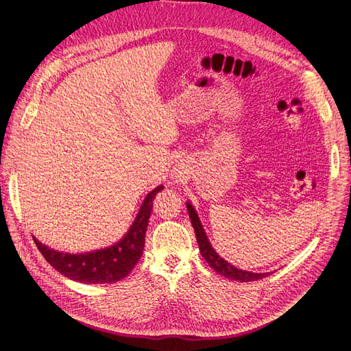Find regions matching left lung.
<instances>
[{
  "label": "left lung",
  "instance_id": "obj_1",
  "mask_svg": "<svg viewBox=\"0 0 351 351\" xmlns=\"http://www.w3.org/2000/svg\"><path fill=\"white\" fill-rule=\"evenodd\" d=\"M187 210H189V217L190 221H192V226L195 228V234H196V240L199 244V250L200 254L205 258V261L209 263L210 268H214V271H217L218 274L224 275V277L230 278V280H236L240 282H249V281H256V280H262L265 277H268L269 272H263V274H258V272H250V271H243L239 269L236 267H232L231 263H228L227 261L222 259L219 254L212 249L210 243L206 237V232L204 230V226L196 214L195 208L189 204H186Z\"/></svg>",
  "mask_w": 351,
  "mask_h": 351
}]
</instances>
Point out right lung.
<instances>
[{
	"instance_id": "1",
	"label": "right lung",
	"mask_w": 351,
	"mask_h": 351,
	"mask_svg": "<svg viewBox=\"0 0 351 351\" xmlns=\"http://www.w3.org/2000/svg\"><path fill=\"white\" fill-rule=\"evenodd\" d=\"M164 187L158 186L147 195L141 206L130 230L125 236L102 250H95L89 253H62L51 249L39 240H35L42 256L52 268H56L64 277L84 284H112L125 278L132 272L137 261L141 259L145 247L146 227L149 222L151 210L154 205V197Z\"/></svg>"
}]
</instances>
